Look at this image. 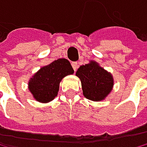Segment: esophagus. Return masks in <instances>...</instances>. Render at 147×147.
Returning <instances> with one entry per match:
<instances>
[{
	"label": "esophagus",
	"instance_id": "obj_1",
	"mask_svg": "<svg viewBox=\"0 0 147 147\" xmlns=\"http://www.w3.org/2000/svg\"><path fill=\"white\" fill-rule=\"evenodd\" d=\"M72 66H73L74 70V71H76L77 68H78V63H77L76 61H74V62H73V63H72Z\"/></svg>",
	"mask_w": 147,
	"mask_h": 147
}]
</instances>
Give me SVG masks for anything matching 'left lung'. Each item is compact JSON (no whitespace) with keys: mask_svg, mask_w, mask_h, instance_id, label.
<instances>
[{"mask_svg":"<svg viewBox=\"0 0 147 147\" xmlns=\"http://www.w3.org/2000/svg\"><path fill=\"white\" fill-rule=\"evenodd\" d=\"M75 75L81 81L83 95L87 99L102 101L112 91L114 86L112 74L95 61L81 65Z\"/></svg>","mask_w":147,"mask_h":147,"instance_id":"1","label":"left lung"}]
</instances>
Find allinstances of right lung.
I'll return each mask as SVG.
<instances>
[{"label": "right lung", "mask_w": 147, "mask_h": 147, "mask_svg": "<svg viewBox=\"0 0 147 147\" xmlns=\"http://www.w3.org/2000/svg\"><path fill=\"white\" fill-rule=\"evenodd\" d=\"M73 74L74 69L68 60L58 59L34 74L28 81V90L35 100L49 103L57 96L61 80Z\"/></svg>", "instance_id": "obj_1"}]
</instances>
